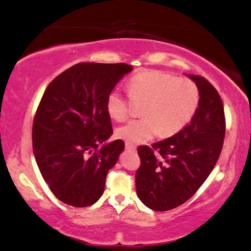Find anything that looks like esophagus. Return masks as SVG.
<instances>
[{"instance_id": "34e87169", "label": "esophagus", "mask_w": 251, "mask_h": 251, "mask_svg": "<svg viewBox=\"0 0 251 251\" xmlns=\"http://www.w3.org/2000/svg\"><path fill=\"white\" fill-rule=\"evenodd\" d=\"M126 149L131 150V151H136V146L133 144H129V142H126Z\"/></svg>"}]
</instances>
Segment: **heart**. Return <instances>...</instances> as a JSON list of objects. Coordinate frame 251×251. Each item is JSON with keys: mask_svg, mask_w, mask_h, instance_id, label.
Instances as JSON below:
<instances>
[{"mask_svg": "<svg viewBox=\"0 0 251 251\" xmlns=\"http://www.w3.org/2000/svg\"><path fill=\"white\" fill-rule=\"evenodd\" d=\"M132 99L144 101L140 120H131L117 130V137L129 144H142L160 133L171 137L183 130L196 113L200 91L195 82L161 71H144L129 80ZM106 110L115 121L129 114L128 99L119 91L107 96Z\"/></svg>", "mask_w": 251, "mask_h": 251, "instance_id": "b5f03b06", "label": "heart"}]
</instances>
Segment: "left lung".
<instances>
[{"label":"left lung","mask_w":251,"mask_h":251,"mask_svg":"<svg viewBox=\"0 0 251 251\" xmlns=\"http://www.w3.org/2000/svg\"><path fill=\"white\" fill-rule=\"evenodd\" d=\"M200 91V103L190 125L178 133L148 146H140L141 165L136 173L137 194L153 211L182 205L195 194L221 153L226 134L222 100L202 76L188 75Z\"/></svg>","instance_id":"1"}]
</instances>
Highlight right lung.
I'll list each match as a JSON object with an SVG mask.
<instances>
[{
    "label": "right lung",
    "instance_id": "obj_1",
    "mask_svg": "<svg viewBox=\"0 0 251 251\" xmlns=\"http://www.w3.org/2000/svg\"><path fill=\"white\" fill-rule=\"evenodd\" d=\"M131 71L126 64L80 63L46 88L33 119L32 148L59 201L85 207L102 196L107 172L125 149L122 140L104 144L113 133L106 100Z\"/></svg>",
    "mask_w": 251,
    "mask_h": 251
}]
</instances>
